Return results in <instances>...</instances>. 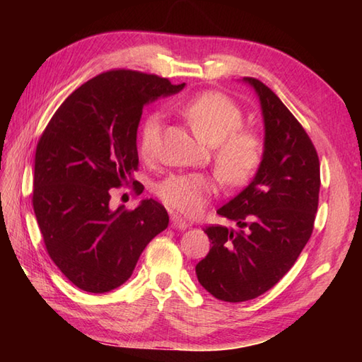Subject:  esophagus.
I'll return each mask as SVG.
<instances>
[{"mask_svg":"<svg viewBox=\"0 0 362 362\" xmlns=\"http://www.w3.org/2000/svg\"><path fill=\"white\" fill-rule=\"evenodd\" d=\"M171 227L173 228H179V230H185L188 227V222L183 221L179 216H173L171 218Z\"/></svg>","mask_w":362,"mask_h":362,"instance_id":"obj_1","label":"esophagus"}]
</instances>
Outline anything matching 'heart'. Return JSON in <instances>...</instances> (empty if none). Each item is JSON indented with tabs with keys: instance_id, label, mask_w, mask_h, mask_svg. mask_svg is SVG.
Wrapping results in <instances>:
<instances>
[{
	"instance_id": "1",
	"label": "heart",
	"mask_w": 362,
	"mask_h": 362,
	"mask_svg": "<svg viewBox=\"0 0 362 362\" xmlns=\"http://www.w3.org/2000/svg\"><path fill=\"white\" fill-rule=\"evenodd\" d=\"M182 117L199 140L213 146L214 171L230 187H240L252 179L263 157V143L252 130H244L243 110L232 99L209 91L180 105ZM161 119L157 113L143 121L138 135V151L149 160L156 157L160 143ZM216 187L205 174H174L157 187V196L169 210L194 216L202 211Z\"/></svg>"
}]
</instances>
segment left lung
Wrapping results in <instances>:
<instances>
[{
  "instance_id": "obj_1",
  "label": "left lung",
  "mask_w": 362,
  "mask_h": 362,
  "mask_svg": "<svg viewBox=\"0 0 362 362\" xmlns=\"http://www.w3.org/2000/svg\"><path fill=\"white\" fill-rule=\"evenodd\" d=\"M255 90L264 122V149L252 182L218 210L238 230L206 227L209 255L196 266L199 283L224 302L252 300L279 283L308 243L316 219L320 165L308 134L263 82Z\"/></svg>"
}]
</instances>
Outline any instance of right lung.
Listing matches in <instances>:
<instances>
[{
  "instance_id": "obj_1",
  "label": "right lung",
  "mask_w": 362,
  "mask_h": 362,
  "mask_svg": "<svg viewBox=\"0 0 362 362\" xmlns=\"http://www.w3.org/2000/svg\"><path fill=\"white\" fill-rule=\"evenodd\" d=\"M185 83L132 70L96 76L68 96L35 151L34 213L51 259L79 289L103 294L132 275L141 252L168 227L165 206L144 199L110 209V188L134 182L143 107Z\"/></svg>"
}]
</instances>
